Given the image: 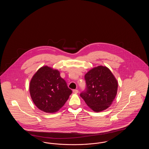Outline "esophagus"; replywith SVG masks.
<instances>
[{"label": "esophagus", "mask_w": 149, "mask_h": 149, "mask_svg": "<svg viewBox=\"0 0 149 149\" xmlns=\"http://www.w3.org/2000/svg\"><path fill=\"white\" fill-rule=\"evenodd\" d=\"M72 92H73V93H78V92H79V91H78V90H77V89H74L73 91H72Z\"/></svg>", "instance_id": "esophagus-1"}]
</instances>
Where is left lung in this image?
Returning a JSON list of instances; mask_svg holds the SVG:
<instances>
[{
    "instance_id": "left-lung-1",
    "label": "left lung",
    "mask_w": 149,
    "mask_h": 149,
    "mask_svg": "<svg viewBox=\"0 0 149 149\" xmlns=\"http://www.w3.org/2000/svg\"><path fill=\"white\" fill-rule=\"evenodd\" d=\"M86 91L80 97L95 112L106 110L111 106L118 89V81L106 66L93 68L85 75Z\"/></svg>"
}]
</instances>
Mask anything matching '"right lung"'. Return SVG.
Masks as SVG:
<instances>
[{
	"label": "right lung",
	"mask_w": 149,
	"mask_h": 149,
	"mask_svg": "<svg viewBox=\"0 0 149 149\" xmlns=\"http://www.w3.org/2000/svg\"><path fill=\"white\" fill-rule=\"evenodd\" d=\"M29 93L33 102L46 113H55L61 108L72 93L60 71L47 66L40 68L31 79Z\"/></svg>",
	"instance_id": "1"
}]
</instances>
